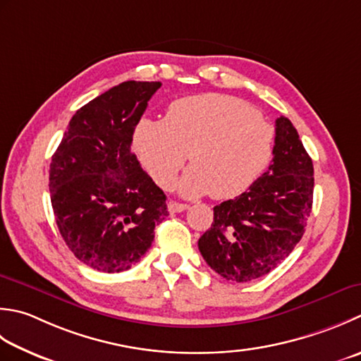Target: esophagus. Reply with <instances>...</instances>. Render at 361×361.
Returning <instances> with one entry per match:
<instances>
[{"mask_svg":"<svg viewBox=\"0 0 361 361\" xmlns=\"http://www.w3.org/2000/svg\"><path fill=\"white\" fill-rule=\"evenodd\" d=\"M167 208H169V211H171V213H181V211H185V209H188L189 207L186 203H180V202H173V200H171L167 203Z\"/></svg>","mask_w":361,"mask_h":361,"instance_id":"1","label":"esophagus"}]
</instances>
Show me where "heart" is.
Masks as SVG:
<instances>
[{
  "mask_svg": "<svg viewBox=\"0 0 361 361\" xmlns=\"http://www.w3.org/2000/svg\"><path fill=\"white\" fill-rule=\"evenodd\" d=\"M139 159L161 188L178 181L183 195L228 200L245 192L274 158L275 128L241 98L222 94L175 100L164 120L144 118L134 131Z\"/></svg>",
  "mask_w": 361,
  "mask_h": 361,
  "instance_id": "1",
  "label": "heart"
}]
</instances>
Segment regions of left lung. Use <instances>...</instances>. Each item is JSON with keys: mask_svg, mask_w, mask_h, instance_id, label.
<instances>
[{"mask_svg": "<svg viewBox=\"0 0 361 361\" xmlns=\"http://www.w3.org/2000/svg\"><path fill=\"white\" fill-rule=\"evenodd\" d=\"M313 188V161L291 120L281 116L269 169L235 200L214 207V222L199 239L203 259L238 283L269 274L305 233Z\"/></svg>", "mask_w": 361, "mask_h": 361, "instance_id": "8db88e82", "label": "left lung"}]
</instances>
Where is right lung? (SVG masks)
I'll use <instances>...</instances> for the list:
<instances>
[{"label":"right lung","instance_id":"right-lung-1","mask_svg":"<svg viewBox=\"0 0 361 361\" xmlns=\"http://www.w3.org/2000/svg\"><path fill=\"white\" fill-rule=\"evenodd\" d=\"M159 87V81H125L84 104L51 158L56 224L73 255L92 269L128 271L169 216L166 194L131 152L134 128Z\"/></svg>","mask_w":361,"mask_h":361}]
</instances>
